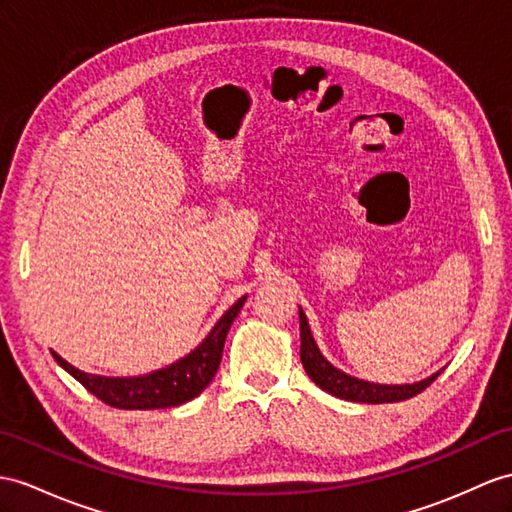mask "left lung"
<instances>
[{"mask_svg": "<svg viewBox=\"0 0 512 512\" xmlns=\"http://www.w3.org/2000/svg\"><path fill=\"white\" fill-rule=\"evenodd\" d=\"M299 336H302L299 358H302V365L308 373V378L313 380L319 389H323L334 397H341V400H347V402H360V404L402 402V400H408V397H415L417 393H421L426 386H430L436 378H439L441 373L436 371L430 378L413 382V384H376V382L347 376L345 371L336 369L330 360L319 352L302 306H299Z\"/></svg>", "mask_w": 512, "mask_h": 512, "instance_id": "8db88e82", "label": "left lung"}]
</instances>
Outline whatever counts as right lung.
Wrapping results in <instances>:
<instances>
[{"instance_id":"add662e5","label":"right lung","mask_w":512,"mask_h":512,"mask_svg":"<svg viewBox=\"0 0 512 512\" xmlns=\"http://www.w3.org/2000/svg\"><path fill=\"white\" fill-rule=\"evenodd\" d=\"M245 297L236 299L232 308H228L223 317L215 323V328L208 332L206 339L199 343L191 354L162 367L158 371L145 373L136 378H106L95 373H84L69 365L65 358L52 352L56 363L71 373L84 389H89L95 397L112 408L123 410H154V408H171L193 400L213 382L215 373L221 363L223 343H226L228 330L232 321L239 315L245 304Z\"/></svg>"}]
</instances>
